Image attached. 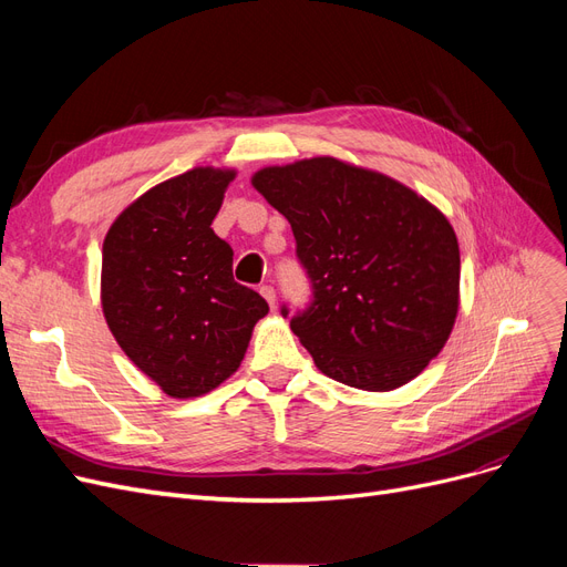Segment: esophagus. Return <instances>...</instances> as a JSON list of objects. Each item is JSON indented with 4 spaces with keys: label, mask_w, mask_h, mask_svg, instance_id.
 <instances>
[{
    "label": "esophagus",
    "mask_w": 567,
    "mask_h": 567,
    "mask_svg": "<svg viewBox=\"0 0 567 567\" xmlns=\"http://www.w3.org/2000/svg\"><path fill=\"white\" fill-rule=\"evenodd\" d=\"M260 293H262V298L269 302V307L274 310V302H277V293H274V288L269 284H265V286H260Z\"/></svg>",
    "instance_id": "1"
}]
</instances>
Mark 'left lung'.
Segmentation results:
<instances>
[{
    "label": "left lung",
    "instance_id": "obj_1",
    "mask_svg": "<svg viewBox=\"0 0 567 567\" xmlns=\"http://www.w3.org/2000/svg\"><path fill=\"white\" fill-rule=\"evenodd\" d=\"M252 186L293 229L312 300L290 329L317 369L371 392L416 379L458 310L447 217L409 186L329 156L265 167Z\"/></svg>",
    "mask_w": 567,
    "mask_h": 567
}]
</instances>
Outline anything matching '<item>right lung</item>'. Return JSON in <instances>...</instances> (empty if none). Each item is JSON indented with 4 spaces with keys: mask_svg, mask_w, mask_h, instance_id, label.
Wrapping results in <instances>:
<instances>
[{
    "mask_svg": "<svg viewBox=\"0 0 567 567\" xmlns=\"http://www.w3.org/2000/svg\"><path fill=\"white\" fill-rule=\"evenodd\" d=\"M234 169L194 167L148 188L104 238L101 307L117 346L169 398L210 392L241 364L267 300L234 281L213 231Z\"/></svg>",
    "mask_w": 567,
    "mask_h": 567,
    "instance_id": "right-lung-1",
    "label": "right lung"
}]
</instances>
